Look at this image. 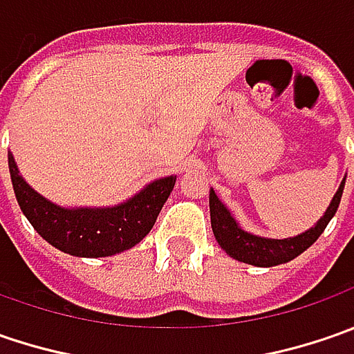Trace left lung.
I'll list each match as a JSON object with an SVG mask.
<instances>
[{
	"label": "left lung",
	"instance_id": "8db88e82",
	"mask_svg": "<svg viewBox=\"0 0 354 354\" xmlns=\"http://www.w3.org/2000/svg\"><path fill=\"white\" fill-rule=\"evenodd\" d=\"M343 189H345V179L339 187V191L335 193L333 201L329 205V209L325 211L323 218L313 228L306 230L304 234L293 238H283V240H276V238H262L254 236L250 232H244L236 221L230 216V212L226 211V207L218 201L211 191V226L216 242L221 244V248L236 258L244 264L260 266V268H270V266L286 264L293 258H297L301 252H306L317 238L323 234V230L327 228L329 221L335 216V212L339 209V203L343 197Z\"/></svg>",
	"mask_w": 354,
	"mask_h": 354
}]
</instances>
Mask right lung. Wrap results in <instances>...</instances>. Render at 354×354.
Masks as SVG:
<instances>
[{
	"mask_svg": "<svg viewBox=\"0 0 354 354\" xmlns=\"http://www.w3.org/2000/svg\"><path fill=\"white\" fill-rule=\"evenodd\" d=\"M9 173L21 211L35 230L55 248L80 258H104L136 246L153 228L175 187V177H163L118 207L62 209L23 181L11 153Z\"/></svg>",
	"mask_w": 354,
	"mask_h": 354,
	"instance_id": "right-lung-1",
	"label": "right lung"
}]
</instances>
